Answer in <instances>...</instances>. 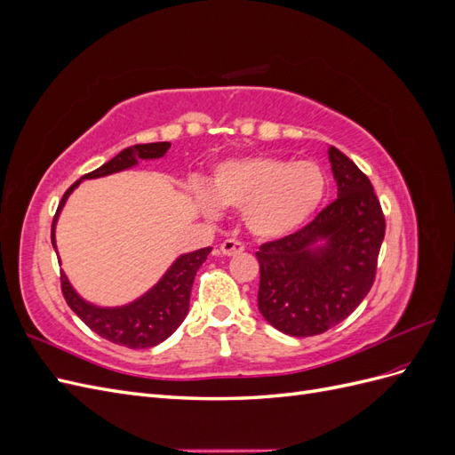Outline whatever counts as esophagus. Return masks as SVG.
Wrapping results in <instances>:
<instances>
[{"label":"esophagus","instance_id":"esophagus-1","mask_svg":"<svg viewBox=\"0 0 455 455\" xmlns=\"http://www.w3.org/2000/svg\"><path fill=\"white\" fill-rule=\"evenodd\" d=\"M220 251H222L224 256H235L244 251V244L235 239H226L222 244H220Z\"/></svg>","mask_w":455,"mask_h":455}]
</instances>
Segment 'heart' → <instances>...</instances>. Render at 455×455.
Segmentation results:
<instances>
[{
    "mask_svg": "<svg viewBox=\"0 0 455 455\" xmlns=\"http://www.w3.org/2000/svg\"><path fill=\"white\" fill-rule=\"evenodd\" d=\"M326 197V176L313 161L251 156L220 163L211 191L199 188L196 201L211 218L220 204L243 212V222L259 239H279L304 226Z\"/></svg>",
    "mask_w": 455,
    "mask_h": 455,
    "instance_id": "1",
    "label": "heart"
}]
</instances>
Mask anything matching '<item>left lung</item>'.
Returning <instances> with one entry per match:
<instances>
[{
    "instance_id": "1",
    "label": "left lung",
    "mask_w": 455,
    "mask_h": 455,
    "mask_svg": "<svg viewBox=\"0 0 455 455\" xmlns=\"http://www.w3.org/2000/svg\"><path fill=\"white\" fill-rule=\"evenodd\" d=\"M328 159L338 199L256 252L258 309L271 326L296 338L323 334L359 307L374 284L385 237V216L368 176L334 146Z\"/></svg>"
}]
</instances>
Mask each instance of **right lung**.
<instances>
[{"instance_id": "obj_1", "label": "right lung", "mask_w": 455, "mask_h": 455, "mask_svg": "<svg viewBox=\"0 0 455 455\" xmlns=\"http://www.w3.org/2000/svg\"><path fill=\"white\" fill-rule=\"evenodd\" d=\"M171 148L169 142H154V144H136L125 148L117 154L114 159L104 163L102 167L96 171L81 176L76 184L68 188L62 196V201L57 209V214L52 218V229H51V241L54 244V224L62 211V206L68 196L79 186L81 180H89V178H100L114 174L119 171H125L134 167L139 159H159L167 149ZM211 246L199 249L196 252L182 254L169 271L163 275V279L148 291L139 299L131 301L127 306L121 307H99L92 306L89 301L81 298L68 281L64 273H60V288L66 304L84 321L92 332L102 336L104 339L117 343V346H125L129 349H148L154 347L157 343L167 339L174 330L182 324L189 309V294L197 269L203 266L206 256L211 254Z\"/></svg>"}]
</instances>
